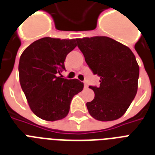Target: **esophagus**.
<instances>
[{"label": "esophagus", "instance_id": "esophagus-1", "mask_svg": "<svg viewBox=\"0 0 155 155\" xmlns=\"http://www.w3.org/2000/svg\"><path fill=\"white\" fill-rule=\"evenodd\" d=\"M84 87H85V88H87V87H88V85H87V84L86 82L84 83Z\"/></svg>", "mask_w": 155, "mask_h": 155}]
</instances>
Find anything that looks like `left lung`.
Here are the masks:
<instances>
[{
	"label": "left lung",
	"instance_id": "8db88e82",
	"mask_svg": "<svg viewBox=\"0 0 155 155\" xmlns=\"http://www.w3.org/2000/svg\"><path fill=\"white\" fill-rule=\"evenodd\" d=\"M78 47L92 72L101 78L93 90L94 99L87 102L92 117L101 121L122 117L137 91L139 66L132 51L105 36L76 38Z\"/></svg>",
	"mask_w": 155,
	"mask_h": 155
}]
</instances>
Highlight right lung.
Masks as SVG:
<instances>
[{
    "label": "right lung",
    "instance_id": "obj_1",
    "mask_svg": "<svg viewBox=\"0 0 155 155\" xmlns=\"http://www.w3.org/2000/svg\"><path fill=\"white\" fill-rule=\"evenodd\" d=\"M76 46V39L46 37L31 43L21 55V87L31 111L42 120L54 121L66 117L73 97L84 88V84L77 79L58 76L65 70L66 56Z\"/></svg>",
    "mask_w": 155,
    "mask_h": 155
}]
</instances>
